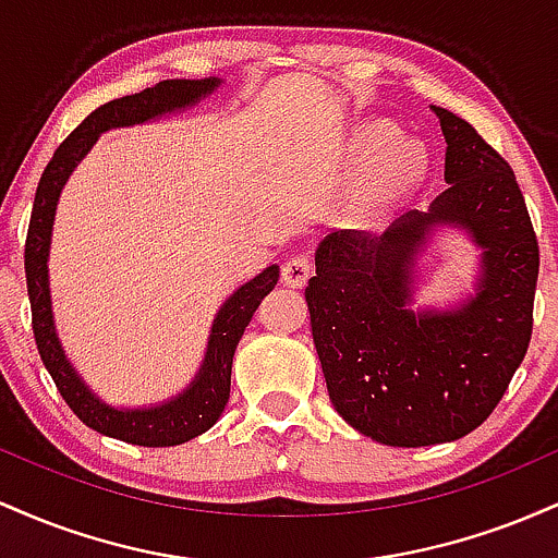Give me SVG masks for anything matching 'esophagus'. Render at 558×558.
<instances>
[{
	"label": "esophagus",
	"instance_id": "34e87169",
	"mask_svg": "<svg viewBox=\"0 0 558 558\" xmlns=\"http://www.w3.org/2000/svg\"><path fill=\"white\" fill-rule=\"evenodd\" d=\"M312 275V259L306 254H293L283 265V286L301 288Z\"/></svg>",
	"mask_w": 558,
	"mask_h": 558
}]
</instances>
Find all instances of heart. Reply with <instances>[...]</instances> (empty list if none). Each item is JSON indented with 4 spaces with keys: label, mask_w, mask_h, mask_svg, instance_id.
<instances>
[{
    "label": "heart",
    "mask_w": 558,
    "mask_h": 558,
    "mask_svg": "<svg viewBox=\"0 0 558 558\" xmlns=\"http://www.w3.org/2000/svg\"><path fill=\"white\" fill-rule=\"evenodd\" d=\"M351 155L373 159L362 185V198L369 207H386L403 191L412 189L425 172V155L412 141H396V131L388 125H364L354 133Z\"/></svg>",
    "instance_id": "1"
}]
</instances>
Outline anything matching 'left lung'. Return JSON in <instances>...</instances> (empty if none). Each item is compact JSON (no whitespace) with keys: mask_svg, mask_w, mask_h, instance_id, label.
Segmentation results:
<instances>
[{"mask_svg":"<svg viewBox=\"0 0 558 558\" xmlns=\"http://www.w3.org/2000/svg\"><path fill=\"white\" fill-rule=\"evenodd\" d=\"M433 112L446 138L448 189L383 235H325L304 291L336 412L399 448L448 444L488 420L527 354L541 265L509 162L466 120L444 107ZM438 227L476 243V293L448 311H414L416 262Z\"/></svg>","mask_w":558,"mask_h":558,"instance_id":"8db88e82","label":"left lung"}]
</instances>
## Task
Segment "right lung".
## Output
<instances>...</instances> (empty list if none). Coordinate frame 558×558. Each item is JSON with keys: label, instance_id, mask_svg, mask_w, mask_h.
I'll list each match as a JSON object with an SVG mask.
<instances>
[{"label": "right lung", "instance_id": "right-lung-1", "mask_svg": "<svg viewBox=\"0 0 558 558\" xmlns=\"http://www.w3.org/2000/svg\"><path fill=\"white\" fill-rule=\"evenodd\" d=\"M220 83L222 78L159 81L157 86L144 88L141 94L107 101L62 141L36 189L28 241H25V280H28L38 354H41L44 367L52 375L60 396L83 425L133 446H181L185 440L207 433L220 420L230 399V367H233L235 345H239L246 325L252 323L262 299L278 286L280 267H265L248 283L235 288L226 304L217 310L202 367L181 393L168 401H159L155 407H112L88 388V383L68 360L60 336H57L52 293H49V246H52L57 202H60L68 178L78 168L81 159L92 151L101 133L112 131V128L151 123L165 114L189 110L204 96L215 94Z\"/></svg>", "mask_w": 558, "mask_h": 558}]
</instances>
